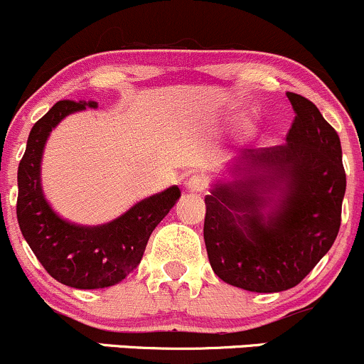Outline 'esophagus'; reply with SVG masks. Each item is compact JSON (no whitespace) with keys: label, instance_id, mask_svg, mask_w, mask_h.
Returning a JSON list of instances; mask_svg holds the SVG:
<instances>
[{"label":"esophagus","instance_id":"obj_1","mask_svg":"<svg viewBox=\"0 0 364 364\" xmlns=\"http://www.w3.org/2000/svg\"><path fill=\"white\" fill-rule=\"evenodd\" d=\"M185 186L190 191H203L207 188V179L203 174H193L191 178H188V181L185 183Z\"/></svg>","mask_w":364,"mask_h":364}]
</instances>
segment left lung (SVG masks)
Here are the masks:
<instances>
[{
    "label": "left lung",
    "instance_id": "left-lung-1",
    "mask_svg": "<svg viewBox=\"0 0 364 364\" xmlns=\"http://www.w3.org/2000/svg\"><path fill=\"white\" fill-rule=\"evenodd\" d=\"M295 119L287 143L243 150L233 181L205 197L203 240L214 273L249 292L299 285L333 245L346 171L337 131L313 102L287 93Z\"/></svg>",
    "mask_w": 364,
    "mask_h": 364
}]
</instances>
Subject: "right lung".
I'll return each instance as SVG.
<instances>
[{"instance_id":"add662e5","label":"right lung","mask_w":364,"mask_h":364,"mask_svg":"<svg viewBox=\"0 0 364 364\" xmlns=\"http://www.w3.org/2000/svg\"><path fill=\"white\" fill-rule=\"evenodd\" d=\"M97 102L62 100L34 124L18 164L17 219L38 261L57 282L74 289H105L122 282L141 261L155 226L181 197L178 186L143 198L114 221L82 226L51 209L41 188V159L51 129L69 114Z\"/></svg>"}]
</instances>
